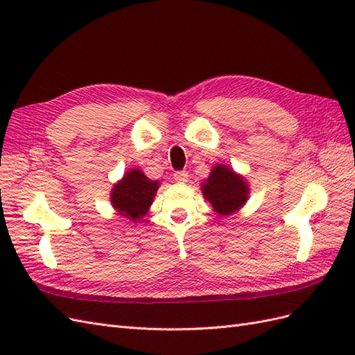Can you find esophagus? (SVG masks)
Masks as SVG:
<instances>
[{
    "label": "esophagus",
    "mask_w": 355,
    "mask_h": 355,
    "mask_svg": "<svg viewBox=\"0 0 355 355\" xmlns=\"http://www.w3.org/2000/svg\"><path fill=\"white\" fill-rule=\"evenodd\" d=\"M187 178H189V175H187L186 171H177L175 173H173V180L178 183H184L187 182Z\"/></svg>",
    "instance_id": "34e87169"
}]
</instances>
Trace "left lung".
I'll return each mask as SVG.
<instances>
[{
	"label": "left lung",
	"mask_w": 355,
	"mask_h": 355,
	"mask_svg": "<svg viewBox=\"0 0 355 355\" xmlns=\"http://www.w3.org/2000/svg\"><path fill=\"white\" fill-rule=\"evenodd\" d=\"M202 193L209 200L215 212L230 215L247 201V183L227 166L218 164L202 184Z\"/></svg>",
	"instance_id": "left-lung-1"
}]
</instances>
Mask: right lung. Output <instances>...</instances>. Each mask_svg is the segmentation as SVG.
Returning <instances> with one entry per match:
<instances>
[{"label":"right lung","instance_id":"add662e5","mask_svg":"<svg viewBox=\"0 0 355 355\" xmlns=\"http://www.w3.org/2000/svg\"><path fill=\"white\" fill-rule=\"evenodd\" d=\"M157 189L158 182H150L141 171L132 169L126 172L122 182L114 186L111 192V202L120 215L137 221L146 215Z\"/></svg>","mask_w":355,"mask_h":355}]
</instances>
